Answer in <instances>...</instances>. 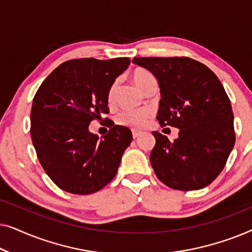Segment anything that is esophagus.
I'll return each mask as SVG.
<instances>
[{
  "instance_id": "1",
  "label": "esophagus",
  "mask_w": 252,
  "mask_h": 252,
  "mask_svg": "<svg viewBox=\"0 0 252 252\" xmlns=\"http://www.w3.org/2000/svg\"><path fill=\"white\" fill-rule=\"evenodd\" d=\"M132 134H133L134 139H136V137H139L141 135V132H140V130H133Z\"/></svg>"
}]
</instances>
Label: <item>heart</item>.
Here are the masks:
<instances>
[{
  "label": "heart",
  "mask_w": 252,
  "mask_h": 252,
  "mask_svg": "<svg viewBox=\"0 0 252 252\" xmlns=\"http://www.w3.org/2000/svg\"><path fill=\"white\" fill-rule=\"evenodd\" d=\"M132 79L135 82V85L139 87L141 91L144 88L148 82L153 80L154 75L150 73L146 68L137 67L132 72ZM113 94H115V87L109 89L108 92V102L111 103L113 99ZM150 110L148 109H140V110H124V111L119 112L116 117V123L120 126L128 127V128L133 129H141L147 125L149 119L151 118Z\"/></svg>",
  "instance_id": "b5f03b06"
}]
</instances>
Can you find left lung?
<instances>
[{
  "mask_svg": "<svg viewBox=\"0 0 252 252\" xmlns=\"http://www.w3.org/2000/svg\"><path fill=\"white\" fill-rule=\"evenodd\" d=\"M133 63L157 78L160 126L177 127L171 142L153 132L150 163L157 178L177 190L209 186L225 167L235 144L232 105L218 77L189 57H134Z\"/></svg>",
  "mask_w": 252,
  "mask_h": 252,
  "instance_id": "8db88e82",
  "label": "left lung"
}]
</instances>
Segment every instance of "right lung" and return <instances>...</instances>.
Returning a JSON list of instances; mask_svg holds the SVG:
<instances>
[{"label":"right lung","mask_w":252,"mask_h":252,"mask_svg":"<svg viewBox=\"0 0 252 252\" xmlns=\"http://www.w3.org/2000/svg\"><path fill=\"white\" fill-rule=\"evenodd\" d=\"M129 63L128 57L66 61L37 89L31 137L41 166L63 190L89 195L115 178L132 132L109 122L111 128L98 139L88 126L109 113V89Z\"/></svg>","instance_id":"1"}]
</instances>
